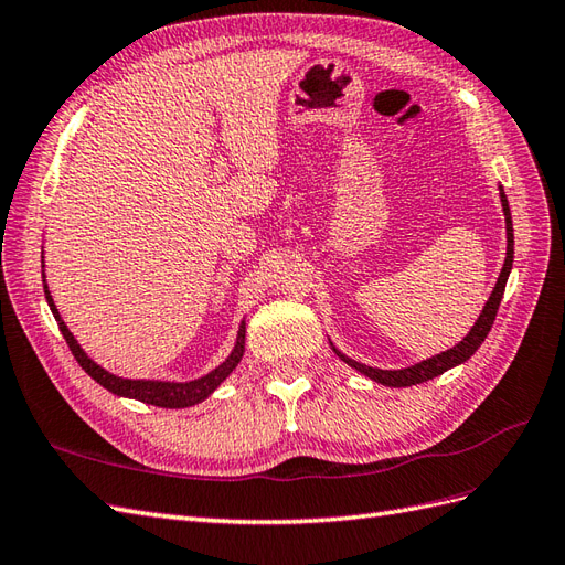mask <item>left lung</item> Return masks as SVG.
Returning <instances> with one entry per match:
<instances>
[{
    "label": "left lung",
    "instance_id": "8db88e82",
    "mask_svg": "<svg viewBox=\"0 0 565 565\" xmlns=\"http://www.w3.org/2000/svg\"><path fill=\"white\" fill-rule=\"evenodd\" d=\"M501 205H503V214H505V236H509V250H505V263H503V269L499 274V281L494 286V291H491L487 306L480 315V320L475 322V327L470 329V334L462 339L458 345H454L451 351L446 353H439L434 355L429 360H423L420 365H413V367H406V370H377V367H367L363 363H355V360L345 358L343 353H339L337 349V355L343 360V363H349L351 367H355L358 372L367 374L370 380L380 382V384H386V386H413V384H423L431 377H439V374H444L446 370H451L460 363H466V360L480 349V343L487 339L491 324H494L497 320V310L501 306V298H503V291H505V281H509V274H511V267H513V224H511V210H509V200H505L503 191H501Z\"/></svg>",
    "mask_w": 565,
    "mask_h": 565
}]
</instances>
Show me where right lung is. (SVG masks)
Segmentation results:
<instances>
[{"mask_svg": "<svg viewBox=\"0 0 565 565\" xmlns=\"http://www.w3.org/2000/svg\"><path fill=\"white\" fill-rule=\"evenodd\" d=\"M45 298L50 302V308L56 317V322H60V331L64 334L66 343L71 353L78 360V365L90 374V377L99 384L105 386L107 392L117 394V396H128V398H138L142 403H150V406H159V408H188V406H195V403L205 401L216 386H220L234 367L241 363L243 351H245V324L238 331V339H236V349L226 358V363H222L216 370H212L205 377H200L195 382H183V384H173V382H150V380H121V377H114L107 370H103L99 365H95L93 360L83 353V349L78 345V341L74 339V334L66 329V324L62 322L60 312H56L52 296L47 291V284H45Z\"/></svg>", "mask_w": 565, "mask_h": 565, "instance_id": "right-lung-1", "label": "right lung"}]
</instances>
